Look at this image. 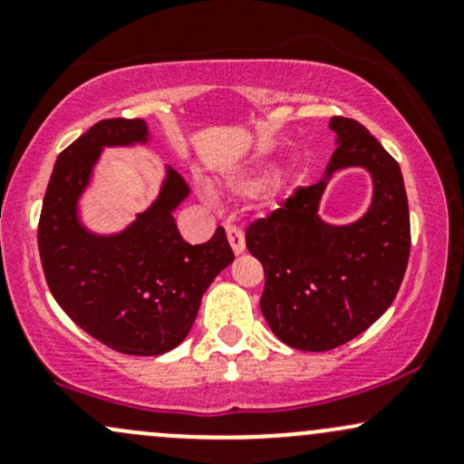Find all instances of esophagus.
Listing matches in <instances>:
<instances>
[{"instance_id":"34e87169","label":"esophagus","mask_w":464,"mask_h":464,"mask_svg":"<svg viewBox=\"0 0 464 464\" xmlns=\"http://www.w3.org/2000/svg\"><path fill=\"white\" fill-rule=\"evenodd\" d=\"M227 237L236 255H242L246 250V239H244V233L237 227H227Z\"/></svg>"}]
</instances>
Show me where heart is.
I'll use <instances>...</instances> for the list:
<instances>
[{
    "instance_id": "1",
    "label": "heart",
    "mask_w": 464,
    "mask_h": 464,
    "mask_svg": "<svg viewBox=\"0 0 464 464\" xmlns=\"http://www.w3.org/2000/svg\"><path fill=\"white\" fill-rule=\"evenodd\" d=\"M266 179H268V169L255 168V169H250V172L236 174V177H231L228 179V185H231V189L237 191V194H250V191L262 188Z\"/></svg>"
}]
</instances>
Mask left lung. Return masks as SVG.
<instances>
[{
	"label": "left lung",
	"instance_id": "obj_1",
	"mask_svg": "<svg viewBox=\"0 0 464 464\" xmlns=\"http://www.w3.org/2000/svg\"><path fill=\"white\" fill-rule=\"evenodd\" d=\"M335 150L323 179L246 228L264 266L262 314L273 334L299 351H329L369 329L395 301L410 257L408 196L399 163L360 121L332 117ZM370 172V209L332 226L317 209L335 171Z\"/></svg>",
	"mask_w": 464,
	"mask_h": 464
}]
</instances>
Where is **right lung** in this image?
I'll list each match as a JSON object with an SVG mask.
<instances>
[{"label":"right lung","mask_w":464,"mask_h":464,"mask_svg":"<svg viewBox=\"0 0 464 464\" xmlns=\"http://www.w3.org/2000/svg\"><path fill=\"white\" fill-rule=\"evenodd\" d=\"M143 120H102L58 154L39 222L44 273L58 305L78 327L129 355H161L188 338L202 295L233 250L218 227L205 244L180 237L174 211L189 188L163 168L159 194L120 231H93L84 194L106 148L150 146Z\"/></svg>","instance_id":"add662e5"}]
</instances>
